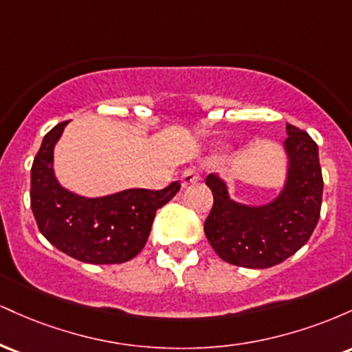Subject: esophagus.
<instances>
[{
  "instance_id": "1",
  "label": "esophagus",
  "mask_w": 352,
  "mask_h": 352,
  "mask_svg": "<svg viewBox=\"0 0 352 352\" xmlns=\"http://www.w3.org/2000/svg\"><path fill=\"white\" fill-rule=\"evenodd\" d=\"M199 180H200V175L195 168H185L184 173H182V177H180V182L184 187L195 184V182H199Z\"/></svg>"
}]
</instances>
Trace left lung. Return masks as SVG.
<instances>
[{"label":"left lung","instance_id":"left-lung-1","mask_svg":"<svg viewBox=\"0 0 352 352\" xmlns=\"http://www.w3.org/2000/svg\"><path fill=\"white\" fill-rule=\"evenodd\" d=\"M288 182L276 200L245 207L230 200L227 185L215 175L205 184L213 193L204 230L223 261L245 268H270L301 248L316 228L322 200L318 145L301 129L286 124Z\"/></svg>","mask_w":352,"mask_h":352}]
</instances>
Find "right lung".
I'll return each mask as SVG.
<instances>
[{"mask_svg": "<svg viewBox=\"0 0 352 352\" xmlns=\"http://www.w3.org/2000/svg\"><path fill=\"white\" fill-rule=\"evenodd\" d=\"M66 122L44 135L31 167V210L44 238L63 253L92 265L132 260L147 243L155 212L180 190L131 188L102 199H84L63 188L52 172V151Z\"/></svg>", "mask_w": 352, "mask_h": 352, "instance_id": "right-lung-1", "label": "right lung"}]
</instances>
